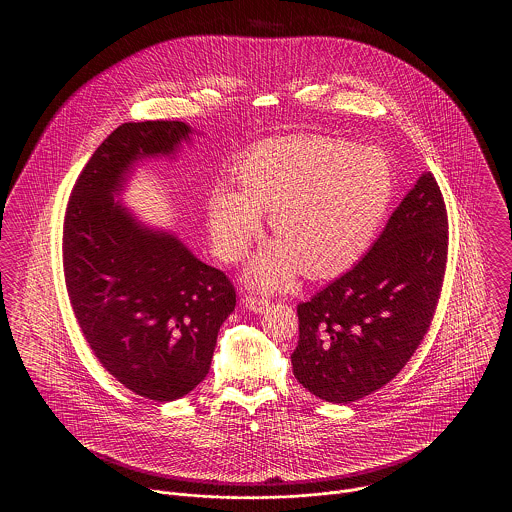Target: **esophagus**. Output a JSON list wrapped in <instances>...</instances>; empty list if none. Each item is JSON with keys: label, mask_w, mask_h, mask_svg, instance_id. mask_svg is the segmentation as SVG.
I'll return each mask as SVG.
<instances>
[{"label": "esophagus", "mask_w": 512, "mask_h": 512, "mask_svg": "<svg viewBox=\"0 0 512 512\" xmlns=\"http://www.w3.org/2000/svg\"><path fill=\"white\" fill-rule=\"evenodd\" d=\"M244 303L247 309H251L255 313H263L270 305V299L261 297V295H245Z\"/></svg>", "instance_id": "34e87169"}]
</instances>
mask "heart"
<instances>
[{"mask_svg":"<svg viewBox=\"0 0 512 512\" xmlns=\"http://www.w3.org/2000/svg\"><path fill=\"white\" fill-rule=\"evenodd\" d=\"M236 178L240 190L220 184L209 195L211 240L220 259L238 261L261 234V213H270L280 242L251 270L267 288L288 286L297 265L315 278L353 265L388 217L395 190L384 151L326 136L251 147Z\"/></svg>","mask_w":512,"mask_h":512,"instance_id":"heart-1","label":"heart"}]
</instances>
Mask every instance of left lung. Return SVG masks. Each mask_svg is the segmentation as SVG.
Wrapping results in <instances>:
<instances>
[{
    "label": "left lung",
    "instance_id": "left-lung-1",
    "mask_svg": "<svg viewBox=\"0 0 512 512\" xmlns=\"http://www.w3.org/2000/svg\"><path fill=\"white\" fill-rule=\"evenodd\" d=\"M447 249L445 201L426 172L365 257L297 305V382L330 403L357 401L391 382L432 326Z\"/></svg>",
    "mask_w": 512,
    "mask_h": 512
}]
</instances>
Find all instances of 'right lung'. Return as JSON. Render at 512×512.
<instances>
[{"instance_id":"right-lung-1","label":"right lung","mask_w":512,"mask_h":512,"mask_svg":"<svg viewBox=\"0 0 512 512\" xmlns=\"http://www.w3.org/2000/svg\"><path fill=\"white\" fill-rule=\"evenodd\" d=\"M190 126L124 122L78 174L63 220V274L76 324L124 388L174 401L207 376L236 288L171 234L140 228L115 201L128 167L172 153Z\"/></svg>"}]
</instances>
